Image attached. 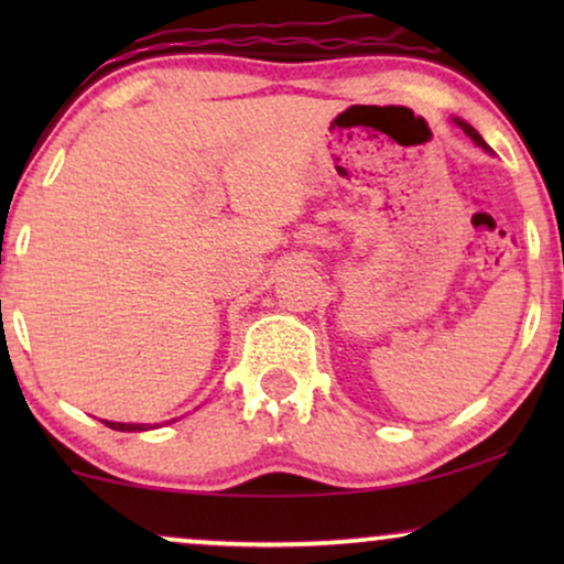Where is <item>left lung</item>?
Returning a JSON list of instances; mask_svg holds the SVG:
<instances>
[{
    "instance_id": "left-lung-1",
    "label": "left lung",
    "mask_w": 564,
    "mask_h": 564,
    "mask_svg": "<svg viewBox=\"0 0 564 564\" xmlns=\"http://www.w3.org/2000/svg\"><path fill=\"white\" fill-rule=\"evenodd\" d=\"M454 122H457V126H459L462 130H465V133H467L469 138H473V141H475L477 145H480V149H485V151H490V145L482 141V135H480V133H477V130H475L473 126H469V122H465V120H459V118H454Z\"/></svg>"
}]
</instances>
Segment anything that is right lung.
Segmentation results:
<instances>
[{
    "label": "right lung",
    "mask_w": 564,
    "mask_h": 564,
    "mask_svg": "<svg viewBox=\"0 0 564 564\" xmlns=\"http://www.w3.org/2000/svg\"><path fill=\"white\" fill-rule=\"evenodd\" d=\"M105 426L115 431H149V423H118V421H105Z\"/></svg>",
    "instance_id": "1"
}]
</instances>
